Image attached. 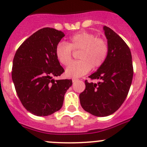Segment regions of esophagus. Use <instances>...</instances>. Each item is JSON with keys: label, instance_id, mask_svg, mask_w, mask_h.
Here are the masks:
<instances>
[{"label": "esophagus", "instance_id": "34e87169", "mask_svg": "<svg viewBox=\"0 0 147 147\" xmlns=\"http://www.w3.org/2000/svg\"><path fill=\"white\" fill-rule=\"evenodd\" d=\"M77 80H78V78H72V82H76Z\"/></svg>", "mask_w": 147, "mask_h": 147}]
</instances>
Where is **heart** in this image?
Segmentation results:
<instances>
[{
    "mask_svg": "<svg viewBox=\"0 0 147 147\" xmlns=\"http://www.w3.org/2000/svg\"><path fill=\"white\" fill-rule=\"evenodd\" d=\"M72 50L79 51L78 59L66 69V75L79 78L93 69L101 67L109 53V45L103 38L94 34L80 32L69 38L67 42H59L55 47V55L62 65L67 66L72 61Z\"/></svg>",
    "mask_w": 147,
    "mask_h": 147,
    "instance_id": "heart-1",
    "label": "heart"
}]
</instances>
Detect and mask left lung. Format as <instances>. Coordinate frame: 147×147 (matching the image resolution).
Returning a JSON list of instances; mask_svg holds the SVG:
<instances>
[{
  "instance_id": "8db88e82",
  "label": "left lung",
  "mask_w": 147,
  "mask_h": 147,
  "mask_svg": "<svg viewBox=\"0 0 147 147\" xmlns=\"http://www.w3.org/2000/svg\"><path fill=\"white\" fill-rule=\"evenodd\" d=\"M109 53L104 64L84 81L85 90L80 94L81 106L97 117H107L116 112L125 100L132 82V59L129 47L115 31L104 26Z\"/></svg>"
}]
</instances>
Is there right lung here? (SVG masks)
<instances>
[{
    "instance_id": "right-lung-1",
    "label": "right lung",
    "mask_w": 147,
    "mask_h": 147,
    "mask_svg": "<svg viewBox=\"0 0 147 147\" xmlns=\"http://www.w3.org/2000/svg\"><path fill=\"white\" fill-rule=\"evenodd\" d=\"M64 32L44 28L26 39L14 56L12 79L25 108L36 116L60 110L72 80H55L65 72L55 55V47Z\"/></svg>"
}]
</instances>
